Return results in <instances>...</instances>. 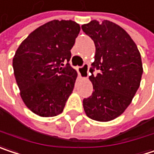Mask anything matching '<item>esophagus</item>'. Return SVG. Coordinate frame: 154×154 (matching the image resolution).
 Returning <instances> with one entry per match:
<instances>
[{
  "label": "esophagus",
  "instance_id": "esophagus-1",
  "mask_svg": "<svg viewBox=\"0 0 154 154\" xmlns=\"http://www.w3.org/2000/svg\"><path fill=\"white\" fill-rule=\"evenodd\" d=\"M77 72L79 76L82 78H86L88 77V72H89V67L86 63H84L82 66L77 67Z\"/></svg>",
  "mask_w": 154,
  "mask_h": 154
}]
</instances>
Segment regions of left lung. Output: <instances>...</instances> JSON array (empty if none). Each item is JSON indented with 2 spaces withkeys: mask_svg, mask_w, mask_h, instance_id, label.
Segmentation results:
<instances>
[{
  "mask_svg": "<svg viewBox=\"0 0 154 154\" xmlns=\"http://www.w3.org/2000/svg\"><path fill=\"white\" fill-rule=\"evenodd\" d=\"M81 27L96 48L90 69L94 91L84 99V109L92 120L108 122L124 112L139 87L141 55L131 36L113 22L92 20Z\"/></svg>",
  "mask_w": 154,
  "mask_h": 154,
  "instance_id": "1",
  "label": "left lung"
}]
</instances>
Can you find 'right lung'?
Returning <instances> with one entry per match:
<instances>
[{
	"label": "right lung",
	"instance_id": "1",
	"mask_svg": "<svg viewBox=\"0 0 154 154\" xmlns=\"http://www.w3.org/2000/svg\"><path fill=\"white\" fill-rule=\"evenodd\" d=\"M80 26L71 20H53L33 31L13 58L22 99L36 115L52 117L63 111L74 89L77 71L70 66Z\"/></svg>",
	"mask_w": 154,
	"mask_h": 154
}]
</instances>
